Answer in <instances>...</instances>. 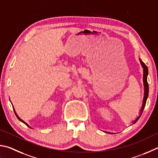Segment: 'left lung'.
I'll return each instance as SVG.
<instances>
[{"instance_id": "1", "label": "left lung", "mask_w": 158, "mask_h": 158, "mask_svg": "<svg viewBox=\"0 0 158 158\" xmlns=\"http://www.w3.org/2000/svg\"><path fill=\"white\" fill-rule=\"evenodd\" d=\"M140 61V63L141 64H142V66L143 68V86H144V96H143V104H142V109H141V113H140V115L136 119H135L133 121V123H136V121H137V120L139 119L141 114H142V113L143 112V109H144V107L146 106V100H147L148 98V82H147V76H148V67L146 66V64L144 63H143L142 60L139 59ZM107 133H110V134H114L112 133V132H106Z\"/></svg>"}]
</instances>
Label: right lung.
<instances>
[{
    "mask_svg": "<svg viewBox=\"0 0 158 158\" xmlns=\"http://www.w3.org/2000/svg\"><path fill=\"white\" fill-rule=\"evenodd\" d=\"M18 118H19V120H20V121H22V122H23V123H25V124H26V125H27V126H28V125H27V123H25V122H24V121H23V120H21V118H19V117H18Z\"/></svg>",
    "mask_w": 158,
    "mask_h": 158,
    "instance_id": "1",
    "label": "right lung"
}]
</instances>
